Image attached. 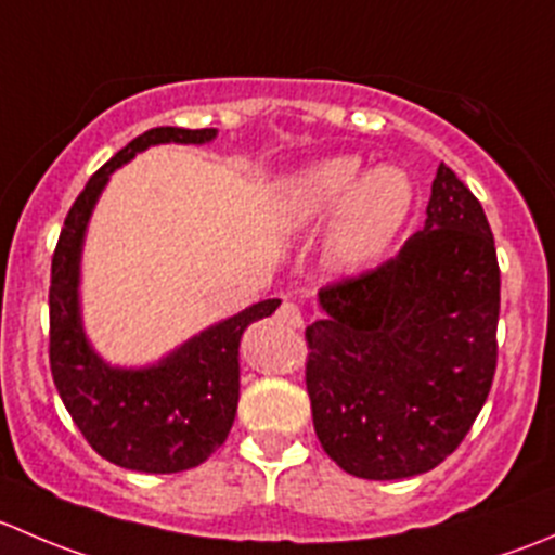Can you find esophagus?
Segmentation results:
<instances>
[{"mask_svg":"<svg viewBox=\"0 0 555 555\" xmlns=\"http://www.w3.org/2000/svg\"><path fill=\"white\" fill-rule=\"evenodd\" d=\"M279 319H282L287 327H304V311H300V306L295 304V300H284V304L279 306Z\"/></svg>","mask_w":555,"mask_h":555,"instance_id":"obj_1","label":"esophagus"}]
</instances>
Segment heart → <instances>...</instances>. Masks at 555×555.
Segmentation results:
<instances>
[{
	"instance_id": "heart-1",
	"label": "heart",
	"mask_w": 555,
	"mask_h": 555,
	"mask_svg": "<svg viewBox=\"0 0 555 555\" xmlns=\"http://www.w3.org/2000/svg\"><path fill=\"white\" fill-rule=\"evenodd\" d=\"M287 217L298 225H317L335 215L333 251L346 266H367L400 236L413 209V184L395 166L362 173L354 155L319 160L293 177Z\"/></svg>"
}]
</instances>
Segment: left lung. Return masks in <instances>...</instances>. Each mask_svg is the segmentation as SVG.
Masks as SVG:
<instances>
[{
	"label": "left lung",
	"instance_id": "1",
	"mask_svg": "<svg viewBox=\"0 0 555 555\" xmlns=\"http://www.w3.org/2000/svg\"><path fill=\"white\" fill-rule=\"evenodd\" d=\"M306 327L317 438L346 473L397 480L451 456L496 371L500 262L480 201L438 166L424 231L319 289Z\"/></svg>",
	"mask_w": 555,
	"mask_h": 555
}]
</instances>
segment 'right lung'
Returning <instances> with one entry per match:
<instances>
[{
	"mask_svg": "<svg viewBox=\"0 0 555 555\" xmlns=\"http://www.w3.org/2000/svg\"><path fill=\"white\" fill-rule=\"evenodd\" d=\"M215 133V128L160 126L128 142L77 195L50 262V373L82 438L117 467L182 473L220 449L236 418L238 340L246 324L279 309L276 298L249 306L147 371L104 365L82 335L77 262L86 222L109 173L150 144H201Z\"/></svg>",
	"mask_w": 555,
	"mask_h": 555,
	"instance_id": "obj_1",
	"label": "right lung"
}]
</instances>
